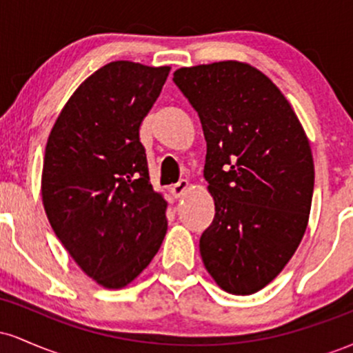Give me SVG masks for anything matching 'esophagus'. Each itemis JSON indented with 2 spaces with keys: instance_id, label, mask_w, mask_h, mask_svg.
Segmentation results:
<instances>
[{
  "instance_id": "1",
  "label": "esophagus",
  "mask_w": 353,
  "mask_h": 353,
  "mask_svg": "<svg viewBox=\"0 0 353 353\" xmlns=\"http://www.w3.org/2000/svg\"><path fill=\"white\" fill-rule=\"evenodd\" d=\"M189 189V182L185 179H182L177 182V184H174L171 188V196L174 197V199H181L182 196H184L185 192H188Z\"/></svg>"
}]
</instances>
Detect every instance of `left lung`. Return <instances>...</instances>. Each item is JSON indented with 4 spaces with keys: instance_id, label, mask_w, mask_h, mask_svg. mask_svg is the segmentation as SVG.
I'll return each instance as SVG.
<instances>
[{
    "instance_id": "8db88e82",
    "label": "left lung",
    "mask_w": 353,
    "mask_h": 353,
    "mask_svg": "<svg viewBox=\"0 0 353 353\" xmlns=\"http://www.w3.org/2000/svg\"><path fill=\"white\" fill-rule=\"evenodd\" d=\"M174 83L204 131V177L214 197L201 257L225 292L249 295L290 261L309 221L314 159L279 88L237 61L181 68Z\"/></svg>"
}]
</instances>
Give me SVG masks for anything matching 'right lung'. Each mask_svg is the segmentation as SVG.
<instances>
[{
  "label": "right lung",
  "mask_w": 353,
  "mask_h": 353,
  "mask_svg": "<svg viewBox=\"0 0 353 353\" xmlns=\"http://www.w3.org/2000/svg\"><path fill=\"white\" fill-rule=\"evenodd\" d=\"M171 68L114 61L76 89L44 152L46 216L74 262L108 289L134 281L168 230L139 128Z\"/></svg>",
  "instance_id": "right-lung-1"
}]
</instances>
